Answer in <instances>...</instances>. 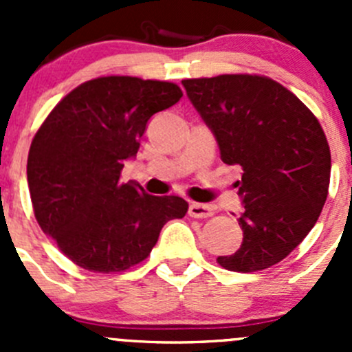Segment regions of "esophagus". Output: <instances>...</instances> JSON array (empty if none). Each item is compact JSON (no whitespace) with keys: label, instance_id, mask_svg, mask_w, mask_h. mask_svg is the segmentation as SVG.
<instances>
[{"label":"esophagus","instance_id":"1","mask_svg":"<svg viewBox=\"0 0 352 352\" xmlns=\"http://www.w3.org/2000/svg\"><path fill=\"white\" fill-rule=\"evenodd\" d=\"M214 214V208L211 204H201V202H190L189 216L192 218H209Z\"/></svg>","mask_w":352,"mask_h":352}]
</instances>
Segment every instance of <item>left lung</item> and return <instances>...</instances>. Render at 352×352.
I'll return each mask as SVG.
<instances>
[{"label":"left lung","instance_id":"8db88e82","mask_svg":"<svg viewBox=\"0 0 352 352\" xmlns=\"http://www.w3.org/2000/svg\"><path fill=\"white\" fill-rule=\"evenodd\" d=\"M182 85L214 134L223 162L243 170V242L218 264L235 272L278 264L310 233L327 199L330 148L320 122L267 76L219 74Z\"/></svg>","mask_w":352,"mask_h":352}]
</instances>
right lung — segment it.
<instances>
[{
    "label": "right lung",
    "mask_w": 352,
    "mask_h": 352,
    "mask_svg": "<svg viewBox=\"0 0 352 352\" xmlns=\"http://www.w3.org/2000/svg\"><path fill=\"white\" fill-rule=\"evenodd\" d=\"M180 97L168 81L95 78L69 91L38 127L27 162L35 219L76 265L126 271L150 255L166 221L186 216L182 197L120 182L148 120Z\"/></svg>",
    "instance_id": "right-lung-1"
}]
</instances>
